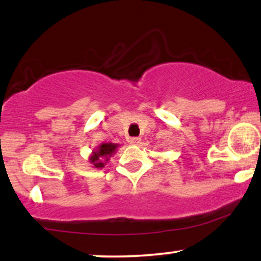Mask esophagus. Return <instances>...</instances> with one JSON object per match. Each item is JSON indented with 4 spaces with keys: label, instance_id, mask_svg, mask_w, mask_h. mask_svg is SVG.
<instances>
[{
    "label": "esophagus",
    "instance_id": "obj_1",
    "mask_svg": "<svg viewBox=\"0 0 261 261\" xmlns=\"http://www.w3.org/2000/svg\"><path fill=\"white\" fill-rule=\"evenodd\" d=\"M129 142L131 144H135V145H137V144L141 143V138H139V137H131V138H129Z\"/></svg>",
    "mask_w": 261,
    "mask_h": 261
}]
</instances>
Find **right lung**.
Masks as SVG:
<instances>
[{"instance_id": "add662e5", "label": "right lung", "mask_w": 261, "mask_h": 261, "mask_svg": "<svg viewBox=\"0 0 261 261\" xmlns=\"http://www.w3.org/2000/svg\"><path fill=\"white\" fill-rule=\"evenodd\" d=\"M116 147H117V145L112 143H106L103 144V145H100L99 150L97 151V152H93L95 154L91 157V163H93V165H95L96 168H103L104 164L99 161V158L108 157V155L112 154L116 150Z\"/></svg>"}]
</instances>
